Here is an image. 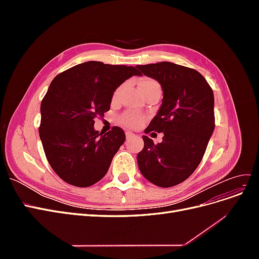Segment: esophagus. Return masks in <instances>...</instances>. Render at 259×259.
<instances>
[{"label": "esophagus", "instance_id": "34e87169", "mask_svg": "<svg viewBox=\"0 0 259 259\" xmlns=\"http://www.w3.org/2000/svg\"><path fill=\"white\" fill-rule=\"evenodd\" d=\"M125 135H126V138L128 139V138H131V137L133 136V133H131V132H126V133H125Z\"/></svg>", "mask_w": 259, "mask_h": 259}]
</instances>
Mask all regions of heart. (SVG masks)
Returning <instances> with one entry per match:
<instances>
[{"mask_svg": "<svg viewBox=\"0 0 259 259\" xmlns=\"http://www.w3.org/2000/svg\"><path fill=\"white\" fill-rule=\"evenodd\" d=\"M138 86H139L140 92L143 93V95H145V94H147L149 92H152L154 90H161L160 84L158 82H156L153 79H151V77H147V76H144V77H142V79L138 80ZM123 90H124V84L120 85L119 88H117L113 92V95H112V100L113 101H116L117 99H119ZM120 121H121L122 124L126 125L127 127L135 128L143 123L144 117L142 115H138V114H135V113L126 112V113H124V114L121 115Z\"/></svg>", "mask_w": 259, "mask_h": 259, "instance_id": "1", "label": "heart"}]
</instances>
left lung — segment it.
I'll return each mask as SVG.
<instances>
[{
    "label": "left lung",
    "instance_id": "8db88e82",
    "mask_svg": "<svg viewBox=\"0 0 259 259\" xmlns=\"http://www.w3.org/2000/svg\"><path fill=\"white\" fill-rule=\"evenodd\" d=\"M136 68L158 81L163 91L162 105L145 133L164 134L158 145L143 136L138 167L153 185L173 187L193 173L205 153L215 128L213 90L197 70L173 62Z\"/></svg>",
    "mask_w": 259,
    "mask_h": 259
}]
</instances>
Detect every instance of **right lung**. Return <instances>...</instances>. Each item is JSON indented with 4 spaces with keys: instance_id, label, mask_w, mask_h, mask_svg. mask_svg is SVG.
Instances as JSON below:
<instances>
[{
    "instance_id": "right-lung-1",
    "label": "right lung",
    "mask_w": 259,
    "mask_h": 259,
    "mask_svg": "<svg viewBox=\"0 0 259 259\" xmlns=\"http://www.w3.org/2000/svg\"><path fill=\"white\" fill-rule=\"evenodd\" d=\"M133 75H140L135 67L86 61L52 81L38 133L50 165L67 184L90 187L107 174L125 134L117 126L99 133L94 120L110 110L113 92Z\"/></svg>"
}]
</instances>
